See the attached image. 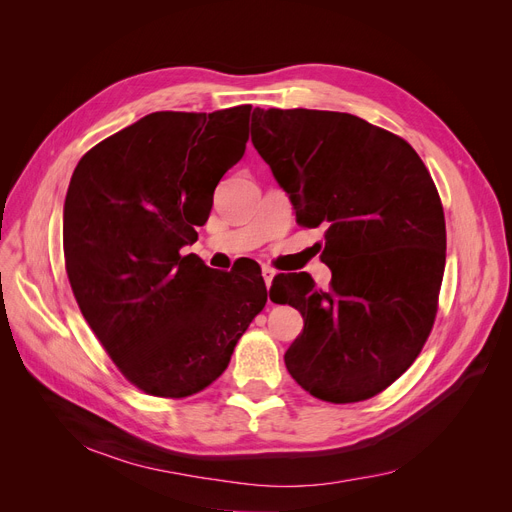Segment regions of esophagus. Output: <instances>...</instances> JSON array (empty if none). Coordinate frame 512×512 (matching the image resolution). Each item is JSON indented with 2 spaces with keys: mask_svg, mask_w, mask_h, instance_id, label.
I'll use <instances>...</instances> for the list:
<instances>
[{
  "mask_svg": "<svg viewBox=\"0 0 512 512\" xmlns=\"http://www.w3.org/2000/svg\"><path fill=\"white\" fill-rule=\"evenodd\" d=\"M261 276H263L265 286L270 288V286H272V282H274V278H276V272L272 270V267H263V270H261Z\"/></svg>",
  "mask_w": 512,
  "mask_h": 512,
  "instance_id": "obj_1",
  "label": "esophagus"
}]
</instances>
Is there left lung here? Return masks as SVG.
<instances>
[{"instance_id": "left-lung-1", "label": "left lung", "mask_w": 512, "mask_h": 512, "mask_svg": "<svg viewBox=\"0 0 512 512\" xmlns=\"http://www.w3.org/2000/svg\"><path fill=\"white\" fill-rule=\"evenodd\" d=\"M251 141L297 222L326 226L330 288L301 272L270 290L305 319L288 373L334 405L380 394L413 365L438 311L446 224L432 176L405 139L353 114L255 107Z\"/></svg>"}]
</instances>
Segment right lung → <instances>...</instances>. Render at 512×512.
<instances>
[{
  "label": "right lung",
  "mask_w": 512,
  "mask_h": 512,
  "mask_svg": "<svg viewBox=\"0 0 512 512\" xmlns=\"http://www.w3.org/2000/svg\"><path fill=\"white\" fill-rule=\"evenodd\" d=\"M251 105L153 112L83 155L64 203L74 299L124 378L161 398L205 390L267 303L247 274H215L180 249L197 240L213 191L245 155Z\"/></svg>",
  "instance_id": "right-lung-1"
}]
</instances>
